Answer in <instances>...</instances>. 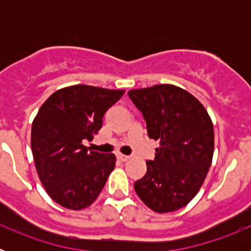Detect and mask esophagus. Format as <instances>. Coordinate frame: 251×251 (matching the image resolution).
<instances>
[{"label":"esophagus","instance_id":"1","mask_svg":"<svg viewBox=\"0 0 251 251\" xmlns=\"http://www.w3.org/2000/svg\"><path fill=\"white\" fill-rule=\"evenodd\" d=\"M115 156H117V159H118V161H122V162H126V161H128V159H129V157L126 156V154H123V153H121V152L117 153Z\"/></svg>","mask_w":251,"mask_h":251}]
</instances>
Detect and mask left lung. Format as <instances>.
Returning a JSON list of instances; mask_svg holds the SVG:
<instances>
[{
    "mask_svg": "<svg viewBox=\"0 0 251 251\" xmlns=\"http://www.w3.org/2000/svg\"><path fill=\"white\" fill-rule=\"evenodd\" d=\"M128 95L145 117L150 138L159 142L134 190L152 211L179 210L200 191L211 166V118L199 99L172 84L132 89Z\"/></svg>",
    "mask_w": 251,
    "mask_h": 251,
    "instance_id": "left-lung-1",
    "label": "left lung"
}]
</instances>
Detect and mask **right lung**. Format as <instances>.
<instances>
[{"instance_id":"right-lung-1","label":"right lung","mask_w":251,"mask_h":251,"mask_svg":"<svg viewBox=\"0 0 251 251\" xmlns=\"http://www.w3.org/2000/svg\"><path fill=\"white\" fill-rule=\"evenodd\" d=\"M126 90L70 85L49 97L31 128V150L39 178L56 203L69 210L89 207L115 166L113 153L83 145L101 128L104 113Z\"/></svg>"}]
</instances>
